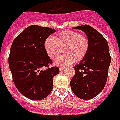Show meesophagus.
<instances>
[{"instance_id": "1", "label": "esophagus", "mask_w": 120, "mask_h": 120, "mask_svg": "<svg viewBox=\"0 0 120 120\" xmlns=\"http://www.w3.org/2000/svg\"><path fill=\"white\" fill-rule=\"evenodd\" d=\"M64 67H60V68H59V70H60V72H63L64 71Z\"/></svg>"}]
</instances>
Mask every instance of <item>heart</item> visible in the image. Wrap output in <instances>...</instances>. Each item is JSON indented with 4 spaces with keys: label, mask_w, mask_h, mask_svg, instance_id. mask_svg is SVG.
<instances>
[{
    "label": "heart",
    "mask_w": 120,
    "mask_h": 120,
    "mask_svg": "<svg viewBox=\"0 0 120 120\" xmlns=\"http://www.w3.org/2000/svg\"><path fill=\"white\" fill-rule=\"evenodd\" d=\"M60 47L64 48L65 54L60 55L54 61L58 67H67L75 60L81 61L87 55L90 42L87 38L78 32L67 30L58 34L56 39L49 36L44 42V48L49 57H56L60 51Z\"/></svg>",
    "instance_id": "obj_1"
}]
</instances>
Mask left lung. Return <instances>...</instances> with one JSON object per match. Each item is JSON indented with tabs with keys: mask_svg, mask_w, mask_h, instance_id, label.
Returning <instances> with one entry per match:
<instances>
[{
	"mask_svg": "<svg viewBox=\"0 0 120 120\" xmlns=\"http://www.w3.org/2000/svg\"><path fill=\"white\" fill-rule=\"evenodd\" d=\"M86 34L90 42L87 55L74 69L75 74L70 84L75 95L89 100L101 93L105 86L111 56L107 41L95 28L88 25L74 27Z\"/></svg>",
	"mask_w": 120,
	"mask_h": 120,
	"instance_id": "left-lung-1",
	"label": "left lung"
}]
</instances>
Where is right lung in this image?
Returning <instances> with one entry per match:
<instances>
[{
  "mask_svg": "<svg viewBox=\"0 0 120 120\" xmlns=\"http://www.w3.org/2000/svg\"><path fill=\"white\" fill-rule=\"evenodd\" d=\"M56 30L38 25L28 26L13 41L9 65L16 87L22 95L34 101L46 98L53 88V78L59 69L49 67L52 61L46 53L44 42Z\"/></svg>",
  "mask_w": 120,
  "mask_h": 120,
  "instance_id": "obj_1",
  "label": "right lung"
}]
</instances>
